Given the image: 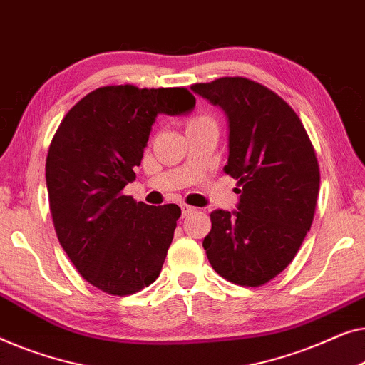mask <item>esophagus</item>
I'll list each match as a JSON object with an SVG mask.
<instances>
[{
	"instance_id": "obj_1",
	"label": "esophagus",
	"mask_w": 365,
	"mask_h": 365,
	"mask_svg": "<svg viewBox=\"0 0 365 365\" xmlns=\"http://www.w3.org/2000/svg\"><path fill=\"white\" fill-rule=\"evenodd\" d=\"M180 208H182V215H183V217H187V215L193 213L195 210H197L195 207H192V205H187V203H182Z\"/></svg>"
}]
</instances>
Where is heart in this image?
Returning a JSON list of instances; mask_svg holds the SVG:
<instances>
[{
  "label": "heart",
  "instance_id": "obj_1",
  "mask_svg": "<svg viewBox=\"0 0 365 365\" xmlns=\"http://www.w3.org/2000/svg\"><path fill=\"white\" fill-rule=\"evenodd\" d=\"M200 122H215L212 117L210 115H205V114H202V115H197V117H193L192 120H190V124H200Z\"/></svg>",
  "mask_w": 365,
  "mask_h": 365
}]
</instances>
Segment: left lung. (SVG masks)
Instances as JSON below:
<instances>
[{
	"instance_id": "obj_1",
	"label": "left lung",
	"mask_w": 365,
	"mask_h": 365,
	"mask_svg": "<svg viewBox=\"0 0 365 365\" xmlns=\"http://www.w3.org/2000/svg\"><path fill=\"white\" fill-rule=\"evenodd\" d=\"M228 117V163L238 180V212L215 210L203 248L212 268L230 283L256 287L276 278L309 232L319 193L314 147L291 106L246 78L193 84Z\"/></svg>"
}]
</instances>
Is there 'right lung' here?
I'll use <instances>...</instances> for the list:
<instances>
[{"instance_id": "obj_1", "label": "right lung", "mask_w": 365, "mask_h": 365, "mask_svg": "<svg viewBox=\"0 0 365 365\" xmlns=\"http://www.w3.org/2000/svg\"><path fill=\"white\" fill-rule=\"evenodd\" d=\"M193 107L187 87L104 86L82 97L51 140L46 185L56 235L82 278L107 294H133L160 274L182 210L122 190L135 178L155 117Z\"/></svg>"}]
</instances>
